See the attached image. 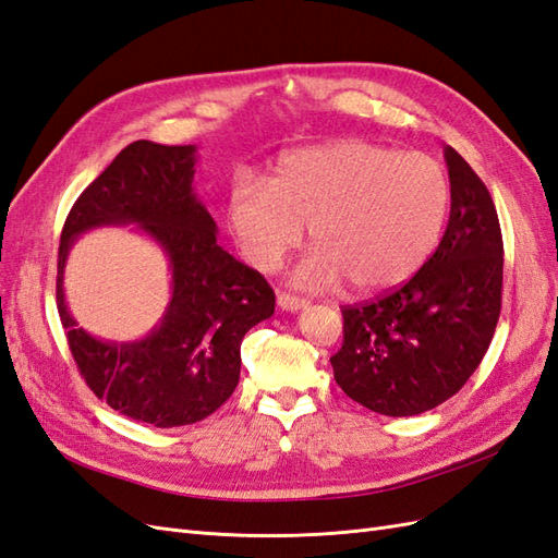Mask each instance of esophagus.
<instances>
[{
  "label": "esophagus",
  "mask_w": 558,
  "mask_h": 558,
  "mask_svg": "<svg viewBox=\"0 0 558 558\" xmlns=\"http://www.w3.org/2000/svg\"><path fill=\"white\" fill-rule=\"evenodd\" d=\"M278 306L282 311H302L308 306L306 299L302 296H294V294H288V292H278Z\"/></svg>",
  "instance_id": "1"
}]
</instances>
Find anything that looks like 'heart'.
<instances>
[{"mask_svg":"<svg viewBox=\"0 0 558 558\" xmlns=\"http://www.w3.org/2000/svg\"><path fill=\"white\" fill-rule=\"evenodd\" d=\"M450 185L422 153L367 141H335L282 155L270 183L238 179L228 226L259 270H276L302 245L304 226L318 250L294 280L330 288L387 290L415 276L446 228Z\"/></svg>","mask_w":558,"mask_h":558,"instance_id":"1","label":"heart"}]
</instances>
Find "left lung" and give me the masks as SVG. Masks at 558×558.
<instances>
[{
    "label": "left lung",
    "mask_w": 558,
    "mask_h": 558,
    "mask_svg": "<svg viewBox=\"0 0 558 558\" xmlns=\"http://www.w3.org/2000/svg\"><path fill=\"white\" fill-rule=\"evenodd\" d=\"M450 219L436 252L401 288L344 306L330 363L351 401L387 417L422 415L460 391L488 351L502 308L505 247L493 197L446 146Z\"/></svg>",
    "instance_id": "8db88e82"
}]
</instances>
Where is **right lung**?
Listing matches in <instances>:
<instances>
[{
  "label": "right lung",
  "mask_w": 558,
  "mask_h": 558,
  "mask_svg": "<svg viewBox=\"0 0 558 558\" xmlns=\"http://www.w3.org/2000/svg\"><path fill=\"white\" fill-rule=\"evenodd\" d=\"M195 150L130 143L77 197L59 247L56 304L80 375L120 415L160 428L195 424L231 398L242 337L276 311V294L259 270L217 245V223L193 193ZM101 225H136L170 262L166 316L136 342L89 336L64 304L66 254L82 232Z\"/></svg>",
  "instance_id": "add662e5"
}]
</instances>
